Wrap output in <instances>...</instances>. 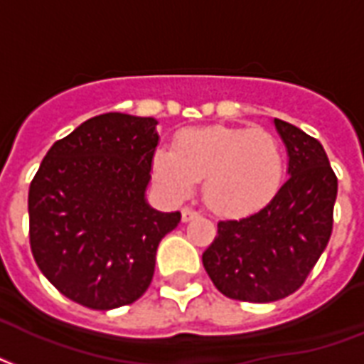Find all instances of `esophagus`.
<instances>
[{
    "mask_svg": "<svg viewBox=\"0 0 364 364\" xmlns=\"http://www.w3.org/2000/svg\"><path fill=\"white\" fill-rule=\"evenodd\" d=\"M198 218V212L196 210H193V208H183L181 212V219L187 223V221H193V219Z\"/></svg>",
    "mask_w": 364,
    "mask_h": 364,
    "instance_id": "34e87169",
    "label": "esophagus"
}]
</instances>
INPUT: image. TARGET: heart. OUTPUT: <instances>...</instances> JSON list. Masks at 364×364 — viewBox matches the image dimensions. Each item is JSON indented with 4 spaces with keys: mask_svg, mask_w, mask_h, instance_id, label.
Masks as SVG:
<instances>
[{
    "mask_svg": "<svg viewBox=\"0 0 364 364\" xmlns=\"http://www.w3.org/2000/svg\"><path fill=\"white\" fill-rule=\"evenodd\" d=\"M284 173V152L263 129L194 127L176 139V151L158 146L152 177L164 193L185 198L198 179L208 208L227 218L256 212L273 198Z\"/></svg>",
    "mask_w": 364,
    "mask_h": 364,
    "instance_id": "heart-1",
    "label": "heart"
}]
</instances>
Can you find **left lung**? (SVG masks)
<instances>
[{"mask_svg":"<svg viewBox=\"0 0 364 364\" xmlns=\"http://www.w3.org/2000/svg\"><path fill=\"white\" fill-rule=\"evenodd\" d=\"M288 152V179L267 206L219 221L202 263L219 292L267 304L294 294L311 273L332 235L336 173L317 139L274 118Z\"/></svg>","mask_w":364,"mask_h":364,"instance_id":"obj_1","label":"left lung"}]
</instances>
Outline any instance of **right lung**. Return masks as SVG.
<instances>
[{
    "label": "right lung",
    "instance_id": "add662e5",
    "mask_svg": "<svg viewBox=\"0 0 364 364\" xmlns=\"http://www.w3.org/2000/svg\"><path fill=\"white\" fill-rule=\"evenodd\" d=\"M156 124L122 112L90 118L49 149L30 183L32 256L83 307L107 311L141 298L158 244L181 221L146 204Z\"/></svg>",
    "mask_w": 364,
    "mask_h": 364
}]
</instances>
